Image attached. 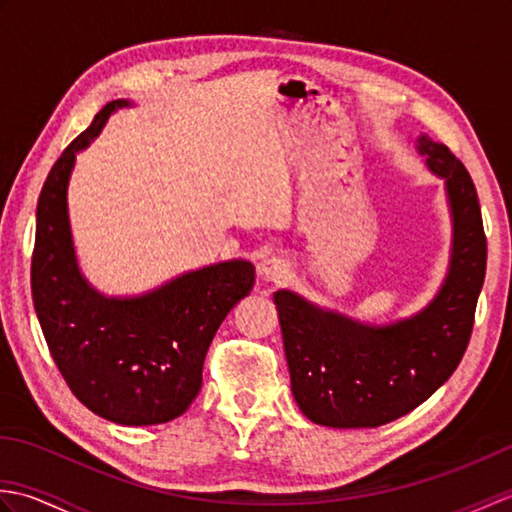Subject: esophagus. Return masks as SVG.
<instances>
[{
    "label": "esophagus",
    "instance_id": "1",
    "mask_svg": "<svg viewBox=\"0 0 512 512\" xmlns=\"http://www.w3.org/2000/svg\"><path fill=\"white\" fill-rule=\"evenodd\" d=\"M288 273H290V266L286 259H281V257H268L262 264H259V275L268 281H275V284L284 281L288 277Z\"/></svg>",
    "mask_w": 512,
    "mask_h": 512
}]
</instances>
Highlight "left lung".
Masks as SVG:
<instances>
[{
	"mask_svg": "<svg viewBox=\"0 0 512 512\" xmlns=\"http://www.w3.org/2000/svg\"><path fill=\"white\" fill-rule=\"evenodd\" d=\"M418 149L447 182L453 213V257L440 295L413 319L365 328L275 292L292 394L306 416L325 427H380L422 405L460 365L486 275V235L471 173L429 136Z\"/></svg>",
	"mask_w": 512,
	"mask_h": 512,
	"instance_id": "obj_1",
	"label": "left lung"
}]
</instances>
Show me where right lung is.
Returning a JSON list of instances; mask_svg holds the SVG:
<instances>
[{
    "label": "right lung",
    "mask_w": 512,
    "mask_h": 512,
    "mask_svg": "<svg viewBox=\"0 0 512 512\" xmlns=\"http://www.w3.org/2000/svg\"><path fill=\"white\" fill-rule=\"evenodd\" d=\"M125 101L107 103L54 162L37 202L30 264L32 301L48 350L72 394L118 424H158L189 409L202 387L213 336L255 286L248 262H224L178 277L136 299H105L76 268L68 224L74 154Z\"/></svg>",
    "instance_id": "add662e5"
}]
</instances>
